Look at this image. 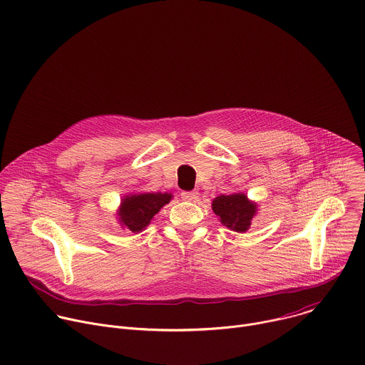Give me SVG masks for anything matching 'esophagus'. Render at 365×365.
Listing matches in <instances>:
<instances>
[{
	"instance_id": "1",
	"label": "esophagus",
	"mask_w": 365,
	"mask_h": 365,
	"mask_svg": "<svg viewBox=\"0 0 365 365\" xmlns=\"http://www.w3.org/2000/svg\"><path fill=\"white\" fill-rule=\"evenodd\" d=\"M197 195H199V193L195 192V190H193V192H182V193H180L182 199L186 200V202H195V200L197 199Z\"/></svg>"
}]
</instances>
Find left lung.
<instances>
[{
    "label": "left lung",
    "mask_w": 365,
    "mask_h": 365,
    "mask_svg": "<svg viewBox=\"0 0 365 365\" xmlns=\"http://www.w3.org/2000/svg\"><path fill=\"white\" fill-rule=\"evenodd\" d=\"M257 207V203L242 192L221 195L212 200V211L220 217V222L235 232L248 231Z\"/></svg>",
    "instance_id": "8db88e82"
}]
</instances>
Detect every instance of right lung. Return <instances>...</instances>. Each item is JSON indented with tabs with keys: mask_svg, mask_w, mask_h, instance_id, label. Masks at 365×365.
<instances>
[{
	"mask_svg": "<svg viewBox=\"0 0 365 365\" xmlns=\"http://www.w3.org/2000/svg\"><path fill=\"white\" fill-rule=\"evenodd\" d=\"M172 193L162 192H144L128 193L121 199L117 211L118 222L124 230H130L137 234L145 230L153 221L154 215L159 214L162 207L172 200Z\"/></svg>",
	"mask_w": 365,
	"mask_h": 365,
	"instance_id": "obj_1",
	"label": "right lung"
}]
</instances>
